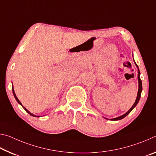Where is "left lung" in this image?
I'll return each mask as SVG.
<instances>
[{
  "label": "left lung",
  "instance_id": "left-lung-1",
  "mask_svg": "<svg viewBox=\"0 0 156 156\" xmlns=\"http://www.w3.org/2000/svg\"><path fill=\"white\" fill-rule=\"evenodd\" d=\"M134 62H135V61H134ZM135 64L136 65V67H138V95H137V98H136V100L135 102H134V104L133 105V106H132L131 107V109H129L127 112L125 113V114H123L122 115L119 116V117H117V118H113V119H111L112 120H121L122 119V118H124L125 117H126V115H127L129 113H130L132 110H133V109L134 107H135L137 104L138 103L139 100H140V96H141V92H142V80L140 79V70L138 69V66L136 65V63L135 62ZM106 119H107V118H106Z\"/></svg>",
  "mask_w": 156,
  "mask_h": 156
}]
</instances>
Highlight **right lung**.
<instances>
[{"instance_id":"right-lung-1","label":"right lung","mask_w":156,"mask_h":156,"mask_svg":"<svg viewBox=\"0 0 156 156\" xmlns=\"http://www.w3.org/2000/svg\"><path fill=\"white\" fill-rule=\"evenodd\" d=\"M12 91H13V94H14V97H15V98H16V101L18 102V103H19L20 105H21V106H22L23 107V109H24L25 111H26V112H27L28 113H29V114H30L31 116H34V117H39V116H37V115H34L33 114V113H30V112H29V111L27 109H26V108L25 107H23V105H22V103H21V102L19 101V100H18V98L16 97V94H15V92H14V88H13L12 87Z\"/></svg>"}]
</instances>
